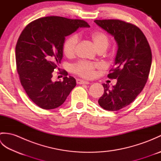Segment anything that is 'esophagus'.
Listing matches in <instances>:
<instances>
[{"mask_svg": "<svg viewBox=\"0 0 161 161\" xmlns=\"http://www.w3.org/2000/svg\"><path fill=\"white\" fill-rule=\"evenodd\" d=\"M76 81H77V84H90L89 81L80 80V79H77Z\"/></svg>", "mask_w": 161, "mask_h": 161, "instance_id": "1", "label": "esophagus"}]
</instances>
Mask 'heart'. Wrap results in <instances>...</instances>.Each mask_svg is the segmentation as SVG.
I'll return each instance as SVG.
<instances>
[{"label":"heart","mask_w":161,"mask_h":161,"mask_svg":"<svg viewBox=\"0 0 161 161\" xmlns=\"http://www.w3.org/2000/svg\"><path fill=\"white\" fill-rule=\"evenodd\" d=\"M90 38L97 51L107 50L109 45V38L107 34L102 31H96L91 34ZM78 38L76 35L68 37L64 43L63 52L68 58L73 57L76 51ZM98 65L88 62H80L73 66V70L80 76L85 78H91L95 75V70Z\"/></svg>","instance_id":"1"}]
</instances>
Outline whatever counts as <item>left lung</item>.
<instances>
[{
	"instance_id": "left-lung-1",
	"label": "left lung",
	"mask_w": 161,
	"mask_h": 161,
	"mask_svg": "<svg viewBox=\"0 0 161 161\" xmlns=\"http://www.w3.org/2000/svg\"><path fill=\"white\" fill-rule=\"evenodd\" d=\"M94 22L114 36L118 46L115 68L108 75L117 83L111 88L102 84L104 92L98 103L105 110L118 111L131 104L145 86L152 65L151 48L144 34L133 24L114 19Z\"/></svg>"
}]
</instances>
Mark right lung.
I'll use <instances>...</instances> for the list:
<instances>
[{
  "label": "right lung",
  "instance_id": "1",
  "mask_svg": "<svg viewBox=\"0 0 161 161\" xmlns=\"http://www.w3.org/2000/svg\"><path fill=\"white\" fill-rule=\"evenodd\" d=\"M89 27L83 20L46 16L29 23L20 34L15 50L17 72L27 95L39 107H59L76 86L71 76L54 82L53 72L63 58L66 36Z\"/></svg>",
  "mask_w": 161,
  "mask_h": 161
}]
</instances>
